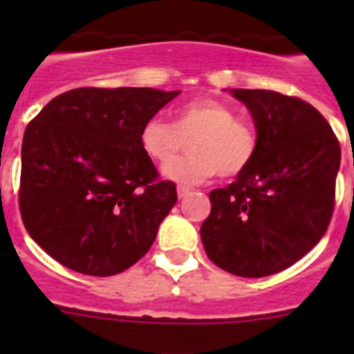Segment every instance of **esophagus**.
<instances>
[{
    "label": "esophagus",
    "instance_id": "34e87169",
    "mask_svg": "<svg viewBox=\"0 0 354 354\" xmlns=\"http://www.w3.org/2000/svg\"><path fill=\"white\" fill-rule=\"evenodd\" d=\"M189 193H192V189H189V187L177 186V196H179V198H184V196H187Z\"/></svg>",
    "mask_w": 354,
    "mask_h": 354
}]
</instances>
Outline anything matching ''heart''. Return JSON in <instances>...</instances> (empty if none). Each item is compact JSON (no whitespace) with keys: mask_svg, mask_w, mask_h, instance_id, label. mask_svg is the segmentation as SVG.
I'll use <instances>...</instances> for the list:
<instances>
[{"mask_svg":"<svg viewBox=\"0 0 354 354\" xmlns=\"http://www.w3.org/2000/svg\"><path fill=\"white\" fill-rule=\"evenodd\" d=\"M192 141V154L171 163ZM143 152L165 167L168 179L180 184L205 183L212 175L230 179L246 170L257 156L259 136L236 109L216 99H196L175 111L174 122L150 118L140 133Z\"/></svg>","mask_w":354,"mask_h":354,"instance_id":"b5f03b06","label":"heart"}]
</instances>
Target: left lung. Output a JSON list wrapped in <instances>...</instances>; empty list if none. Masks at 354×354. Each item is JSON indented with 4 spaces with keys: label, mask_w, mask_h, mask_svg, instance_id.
Returning a JSON list of instances; mask_svg holds the SVG:
<instances>
[{
    "label": "left lung",
    "mask_w": 354,
    "mask_h": 354,
    "mask_svg": "<svg viewBox=\"0 0 354 354\" xmlns=\"http://www.w3.org/2000/svg\"><path fill=\"white\" fill-rule=\"evenodd\" d=\"M257 127L253 162L209 193L200 236L218 268L246 278L283 271L317 245L335 209L340 143L312 104L273 90H232Z\"/></svg>",
    "instance_id": "left-lung-1"
}]
</instances>
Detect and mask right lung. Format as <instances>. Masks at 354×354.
<instances>
[{
  "instance_id": "add662e5",
  "label": "right lung",
  "mask_w": 354,
  "mask_h": 354,
  "mask_svg": "<svg viewBox=\"0 0 354 354\" xmlns=\"http://www.w3.org/2000/svg\"><path fill=\"white\" fill-rule=\"evenodd\" d=\"M179 92L74 88L28 124L19 209L31 239L56 262L92 277L122 273L149 252L177 202L140 133Z\"/></svg>"
}]
</instances>
